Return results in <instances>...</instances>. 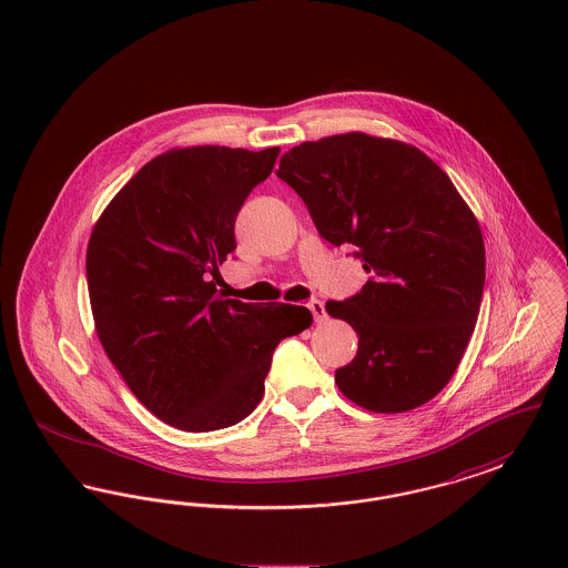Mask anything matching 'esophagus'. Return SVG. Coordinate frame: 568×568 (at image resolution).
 Returning <instances> with one entry per match:
<instances>
[{
	"mask_svg": "<svg viewBox=\"0 0 568 568\" xmlns=\"http://www.w3.org/2000/svg\"><path fill=\"white\" fill-rule=\"evenodd\" d=\"M308 308H311V313H313V317H315V322H317V324H322L325 317H327L324 302H320V300H311V302H308Z\"/></svg>",
	"mask_w": 568,
	"mask_h": 568,
	"instance_id": "esophagus-1",
	"label": "esophagus"
}]
</instances>
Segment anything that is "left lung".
Returning a JSON list of instances; mask_svg holds the SVG:
<instances>
[{"label":"left lung","mask_w":568,"mask_h":568,"mask_svg":"<svg viewBox=\"0 0 568 568\" xmlns=\"http://www.w3.org/2000/svg\"><path fill=\"white\" fill-rule=\"evenodd\" d=\"M276 176L371 274L359 294L325 304L359 336L338 389L375 413L433 400L466 352L486 283L479 221L449 176L413 144L362 132L302 142Z\"/></svg>","instance_id":"left-lung-1"}]
</instances>
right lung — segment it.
<instances>
[{"label":"right lung","mask_w":568,"mask_h":568,"mask_svg":"<svg viewBox=\"0 0 568 568\" xmlns=\"http://www.w3.org/2000/svg\"><path fill=\"white\" fill-rule=\"evenodd\" d=\"M281 149H170L144 163L93 225L87 285L98 338L135 398L185 433L243 422L276 345L306 306L216 296L234 221Z\"/></svg>","instance_id":"obj_1"}]
</instances>
